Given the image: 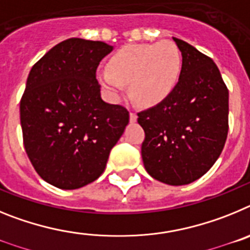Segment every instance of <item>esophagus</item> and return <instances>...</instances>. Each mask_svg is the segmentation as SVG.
Wrapping results in <instances>:
<instances>
[{"instance_id": "34e87169", "label": "esophagus", "mask_w": 250, "mask_h": 250, "mask_svg": "<svg viewBox=\"0 0 250 250\" xmlns=\"http://www.w3.org/2000/svg\"><path fill=\"white\" fill-rule=\"evenodd\" d=\"M138 120V115L135 114V112H130V121H131V123H135V121Z\"/></svg>"}]
</instances>
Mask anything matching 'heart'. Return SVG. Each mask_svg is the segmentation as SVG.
Listing matches in <instances>:
<instances>
[{"label":"heart","mask_w":250,"mask_h":250,"mask_svg":"<svg viewBox=\"0 0 250 250\" xmlns=\"http://www.w3.org/2000/svg\"><path fill=\"white\" fill-rule=\"evenodd\" d=\"M182 68V54L171 41L127 45L110 57L107 70L98 72V80L111 99H118L129 85L136 105L152 107L173 94Z\"/></svg>","instance_id":"1"}]
</instances>
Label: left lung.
<instances>
[{
    "mask_svg": "<svg viewBox=\"0 0 250 250\" xmlns=\"http://www.w3.org/2000/svg\"><path fill=\"white\" fill-rule=\"evenodd\" d=\"M182 52L180 80L165 101L138 114L145 131L141 156L147 173L169 185L202 178L228 135L229 91L219 68L194 46L173 37Z\"/></svg>",
    "mask_w": 250,
    "mask_h": 250,
    "instance_id": "8db88e82",
    "label": "left lung"
}]
</instances>
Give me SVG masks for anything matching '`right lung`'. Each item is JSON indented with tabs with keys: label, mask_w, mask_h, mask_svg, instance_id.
<instances>
[{
	"label": "right lung",
	"mask_w": 250,
	"mask_h": 250,
	"mask_svg": "<svg viewBox=\"0 0 250 250\" xmlns=\"http://www.w3.org/2000/svg\"><path fill=\"white\" fill-rule=\"evenodd\" d=\"M68 39L32 66L20 103L26 154L41 178L72 190L95 182L129 124V111L101 99L96 68L112 51Z\"/></svg>",
	"instance_id": "obj_1"
}]
</instances>
